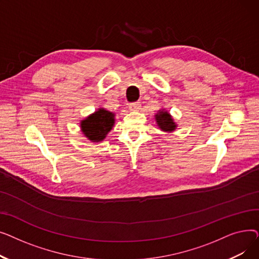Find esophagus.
Returning <instances> with one entry per match:
<instances>
[{
    "mask_svg": "<svg viewBox=\"0 0 259 259\" xmlns=\"http://www.w3.org/2000/svg\"><path fill=\"white\" fill-rule=\"evenodd\" d=\"M142 105L140 102H135V103H131L129 105V109L130 110H139V109H141Z\"/></svg>",
    "mask_w": 259,
    "mask_h": 259,
    "instance_id": "obj_1",
    "label": "esophagus"
}]
</instances>
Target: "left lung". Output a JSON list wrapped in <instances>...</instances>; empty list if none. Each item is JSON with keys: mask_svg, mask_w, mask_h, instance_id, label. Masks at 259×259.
<instances>
[{"mask_svg": "<svg viewBox=\"0 0 259 259\" xmlns=\"http://www.w3.org/2000/svg\"><path fill=\"white\" fill-rule=\"evenodd\" d=\"M155 120L158 128H160L165 132H172L176 129V127H178L170 113L166 111L165 109L158 110V112L155 114Z\"/></svg>", "mask_w": 259, "mask_h": 259, "instance_id": "1", "label": "left lung"}]
</instances>
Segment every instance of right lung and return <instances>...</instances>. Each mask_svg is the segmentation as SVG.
Listing matches in <instances>:
<instances>
[{
  "label": "right lung",
  "mask_w": 259,
  "mask_h": 259,
  "mask_svg": "<svg viewBox=\"0 0 259 259\" xmlns=\"http://www.w3.org/2000/svg\"><path fill=\"white\" fill-rule=\"evenodd\" d=\"M114 116L113 112L100 108L85 119L80 120V130L93 143L104 141L108 132H110L114 126Z\"/></svg>",
  "instance_id": "1"
}]
</instances>
